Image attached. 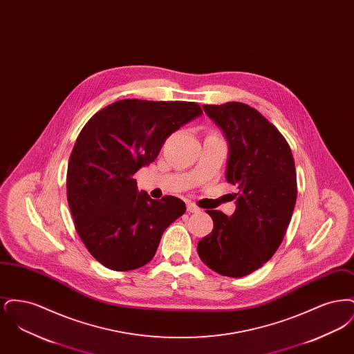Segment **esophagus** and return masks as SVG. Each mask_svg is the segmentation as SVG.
I'll list each match as a JSON object with an SVG mask.
<instances>
[{"instance_id": "obj_1", "label": "esophagus", "mask_w": 354, "mask_h": 354, "mask_svg": "<svg viewBox=\"0 0 354 354\" xmlns=\"http://www.w3.org/2000/svg\"><path fill=\"white\" fill-rule=\"evenodd\" d=\"M187 211L188 212H191V214H196V212H201V208L196 205V204H194V203L188 202L187 203Z\"/></svg>"}]
</instances>
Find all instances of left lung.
Masks as SVG:
<instances>
[{"label": "left lung", "mask_w": 354, "mask_h": 354, "mask_svg": "<svg viewBox=\"0 0 354 354\" xmlns=\"http://www.w3.org/2000/svg\"><path fill=\"white\" fill-rule=\"evenodd\" d=\"M230 146L225 179L236 185V211H205L214 230L198 243L211 270L243 277L261 268L280 247L297 198L295 160L283 134L241 102L203 104Z\"/></svg>", "instance_id": "left-lung-1"}]
</instances>
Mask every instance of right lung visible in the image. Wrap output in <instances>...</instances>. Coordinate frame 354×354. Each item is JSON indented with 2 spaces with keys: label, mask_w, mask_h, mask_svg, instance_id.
<instances>
[{
  "label": "right lung",
  "mask_w": 354,
  "mask_h": 354,
  "mask_svg": "<svg viewBox=\"0 0 354 354\" xmlns=\"http://www.w3.org/2000/svg\"><path fill=\"white\" fill-rule=\"evenodd\" d=\"M195 102L122 100L94 114L68 159L66 192L74 227L106 268L151 261L160 237L185 212L179 198L138 192L134 174L156 159L166 139L202 115Z\"/></svg>",
  "instance_id": "right-lung-1"
}]
</instances>
